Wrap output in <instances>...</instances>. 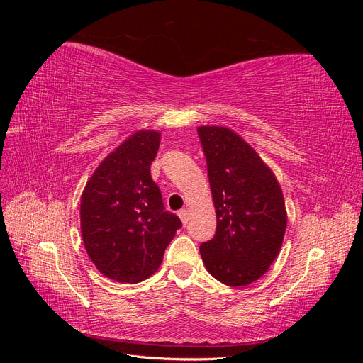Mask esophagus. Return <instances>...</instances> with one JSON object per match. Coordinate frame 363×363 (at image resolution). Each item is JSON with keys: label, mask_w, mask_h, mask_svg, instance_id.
Masks as SVG:
<instances>
[{"label": "esophagus", "mask_w": 363, "mask_h": 363, "mask_svg": "<svg viewBox=\"0 0 363 363\" xmlns=\"http://www.w3.org/2000/svg\"><path fill=\"white\" fill-rule=\"evenodd\" d=\"M179 216H180V219H182V223L186 225L188 224V211H186V208H182V211L179 212Z\"/></svg>", "instance_id": "1"}]
</instances>
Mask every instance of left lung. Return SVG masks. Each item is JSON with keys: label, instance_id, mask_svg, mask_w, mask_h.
<instances>
[{"label": "left lung", "instance_id": "8db88e82", "mask_svg": "<svg viewBox=\"0 0 363 363\" xmlns=\"http://www.w3.org/2000/svg\"><path fill=\"white\" fill-rule=\"evenodd\" d=\"M216 212L213 239L201 244L206 269L227 286L259 280L279 256L288 213L276 175L232 128H196Z\"/></svg>", "mask_w": 363, "mask_h": 363}]
</instances>
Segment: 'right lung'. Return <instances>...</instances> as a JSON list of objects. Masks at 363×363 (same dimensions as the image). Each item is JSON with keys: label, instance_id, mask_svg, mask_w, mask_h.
I'll list each match as a JSON object with an SVG mask.
<instances>
[{"label": "right lung", "instance_id": "right-lung-1", "mask_svg": "<svg viewBox=\"0 0 363 363\" xmlns=\"http://www.w3.org/2000/svg\"><path fill=\"white\" fill-rule=\"evenodd\" d=\"M160 131L138 130L108 155L87 180L80 227L87 256L103 276L138 283L157 271L163 252L182 227L164 211L151 162Z\"/></svg>", "mask_w": 363, "mask_h": 363}]
</instances>
